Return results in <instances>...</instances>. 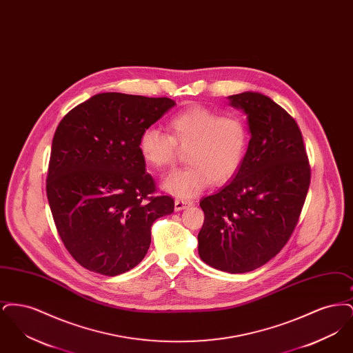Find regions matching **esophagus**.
Masks as SVG:
<instances>
[{
  "mask_svg": "<svg viewBox=\"0 0 353 353\" xmlns=\"http://www.w3.org/2000/svg\"><path fill=\"white\" fill-rule=\"evenodd\" d=\"M192 205H193V202L188 201V200H176L174 201V210L180 212V210H183L188 206H192Z\"/></svg>",
  "mask_w": 353,
  "mask_h": 353,
  "instance_id": "obj_1",
  "label": "esophagus"
}]
</instances>
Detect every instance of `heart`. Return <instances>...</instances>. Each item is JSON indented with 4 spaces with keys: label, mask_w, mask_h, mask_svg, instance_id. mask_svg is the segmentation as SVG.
Segmentation results:
<instances>
[{
    "label": "heart",
    "mask_w": 353,
    "mask_h": 353,
    "mask_svg": "<svg viewBox=\"0 0 353 353\" xmlns=\"http://www.w3.org/2000/svg\"><path fill=\"white\" fill-rule=\"evenodd\" d=\"M249 143V125L242 117L194 104L169 119L168 134L145 128L139 137V151L150 168L164 170L176 163L177 148L186 150L188 167L172 172L161 188L188 200L212 181L223 185L233 180L245 163Z\"/></svg>",
    "instance_id": "obj_1"
}]
</instances>
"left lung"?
Wrapping results in <instances>:
<instances>
[{"mask_svg":"<svg viewBox=\"0 0 353 353\" xmlns=\"http://www.w3.org/2000/svg\"><path fill=\"white\" fill-rule=\"evenodd\" d=\"M248 115L252 134L242 168L216 194L200 201L202 261L230 274L268 263L285 248L302 212L311 169L296 121L269 97L228 98Z\"/></svg>","mask_w":353,"mask_h":353,"instance_id":"1","label":"left lung"}]
</instances>
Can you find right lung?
I'll return each mask as SVG.
<instances>
[{"label":"right lung","mask_w":353,"mask_h":353,"mask_svg":"<svg viewBox=\"0 0 353 353\" xmlns=\"http://www.w3.org/2000/svg\"><path fill=\"white\" fill-rule=\"evenodd\" d=\"M174 104L103 92L61 120L46 193L58 234L84 269L107 276L134 269L150 249L153 222L173 213L172 197L154 196L139 137Z\"/></svg>","instance_id":"add662e5"}]
</instances>
